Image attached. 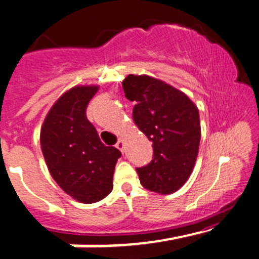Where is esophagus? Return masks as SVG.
<instances>
[{
    "mask_svg": "<svg viewBox=\"0 0 259 259\" xmlns=\"http://www.w3.org/2000/svg\"><path fill=\"white\" fill-rule=\"evenodd\" d=\"M116 148L120 149V151H121V152H124V148H125L124 139H121V138L118 139V142H117V143H116Z\"/></svg>",
    "mask_w": 259,
    "mask_h": 259,
    "instance_id": "1",
    "label": "esophagus"
}]
</instances>
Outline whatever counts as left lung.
Here are the masks:
<instances>
[{"label": "left lung", "mask_w": 259, "mask_h": 259, "mask_svg": "<svg viewBox=\"0 0 259 259\" xmlns=\"http://www.w3.org/2000/svg\"><path fill=\"white\" fill-rule=\"evenodd\" d=\"M125 97L135 102L133 120L153 147V159L137 168L141 184L158 194L180 189L192 175L200 143L198 107L184 92L148 75L129 74Z\"/></svg>", "instance_id": "obj_1"}]
</instances>
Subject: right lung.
I'll return each mask as SVG.
<instances>
[{
  "mask_svg": "<svg viewBox=\"0 0 259 259\" xmlns=\"http://www.w3.org/2000/svg\"><path fill=\"white\" fill-rule=\"evenodd\" d=\"M100 85H76L48 111L40 127V148L53 180L80 203L98 202L113 188V171L121 152L106 147L88 121L87 106Z\"/></svg>",
  "mask_w": 259,
  "mask_h": 259,
  "instance_id": "add662e5",
  "label": "right lung"
}]
</instances>
